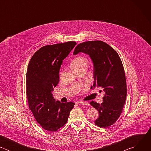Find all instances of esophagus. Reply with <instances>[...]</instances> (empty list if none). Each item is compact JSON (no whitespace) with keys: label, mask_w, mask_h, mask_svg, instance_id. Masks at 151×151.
<instances>
[{"label":"esophagus","mask_w":151,"mask_h":151,"mask_svg":"<svg viewBox=\"0 0 151 151\" xmlns=\"http://www.w3.org/2000/svg\"><path fill=\"white\" fill-rule=\"evenodd\" d=\"M78 104H81V105H84V106H89V103L88 102H84V101H79L78 102Z\"/></svg>","instance_id":"34e87169"}]
</instances>
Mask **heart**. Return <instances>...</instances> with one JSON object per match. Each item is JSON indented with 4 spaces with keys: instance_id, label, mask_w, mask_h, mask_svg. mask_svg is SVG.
Instances as JSON below:
<instances>
[{
    "instance_id": "obj_1",
    "label": "heart",
    "mask_w": 151,
    "mask_h": 151,
    "mask_svg": "<svg viewBox=\"0 0 151 151\" xmlns=\"http://www.w3.org/2000/svg\"><path fill=\"white\" fill-rule=\"evenodd\" d=\"M88 65V60L85 57L79 56L74 58L71 64L73 70L79 69L83 68H87Z\"/></svg>"
}]
</instances>
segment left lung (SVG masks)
Returning <instances> with one entry per match:
<instances>
[{"mask_svg":"<svg viewBox=\"0 0 151 151\" xmlns=\"http://www.w3.org/2000/svg\"><path fill=\"white\" fill-rule=\"evenodd\" d=\"M87 54L93 63L94 83L91 89L101 87L105 93L101 104L92 101L99 116L95 124L106 128L114 124L120 116L127 97L124 69L118 53L106 43L100 40L87 41L78 44L73 55Z\"/></svg>","mask_w":151,"mask_h":151,"instance_id":"obj_1","label":"left lung"}]
</instances>
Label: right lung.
Instances as JSON below:
<instances>
[{
  "mask_svg": "<svg viewBox=\"0 0 151 151\" xmlns=\"http://www.w3.org/2000/svg\"><path fill=\"white\" fill-rule=\"evenodd\" d=\"M76 45L70 41L46 45L31 58L26 75V94L29 108L39 124L45 130L56 132L64 126L73 108V102L55 101L52 91L59 82L63 60Z\"/></svg>",
  "mask_w": 151,
  "mask_h": 151,
  "instance_id": "add662e5",
  "label": "right lung"
}]
</instances>
